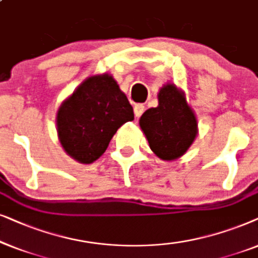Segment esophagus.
<instances>
[{"instance_id": "obj_1", "label": "esophagus", "mask_w": 258, "mask_h": 258, "mask_svg": "<svg viewBox=\"0 0 258 258\" xmlns=\"http://www.w3.org/2000/svg\"><path fill=\"white\" fill-rule=\"evenodd\" d=\"M144 111H145V106L142 105V104H138L135 106V114L137 118H140L142 116V114L144 113Z\"/></svg>"}]
</instances>
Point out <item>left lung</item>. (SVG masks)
I'll list each match as a JSON object with an SVG mask.
<instances>
[{"label":"left lung","mask_w":258,"mask_h":258,"mask_svg":"<svg viewBox=\"0 0 258 258\" xmlns=\"http://www.w3.org/2000/svg\"><path fill=\"white\" fill-rule=\"evenodd\" d=\"M159 105L140 118V127L151 150L164 160L183 156L197 136V120L184 95L174 85H166L158 94Z\"/></svg>","instance_id":"1"}]
</instances>
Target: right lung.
Segmentation results:
<instances>
[{
  "label": "right lung",
  "mask_w": 258,
  "mask_h": 258,
  "mask_svg": "<svg viewBox=\"0 0 258 258\" xmlns=\"http://www.w3.org/2000/svg\"><path fill=\"white\" fill-rule=\"evenodd\" d=\"M135 119L133 108L111 75L88 78L61 105L56 125L61 145L84 164L97 160L122 123Z\"/></svg>",
  "instance_id": "add662e5"
}]
</instances>
